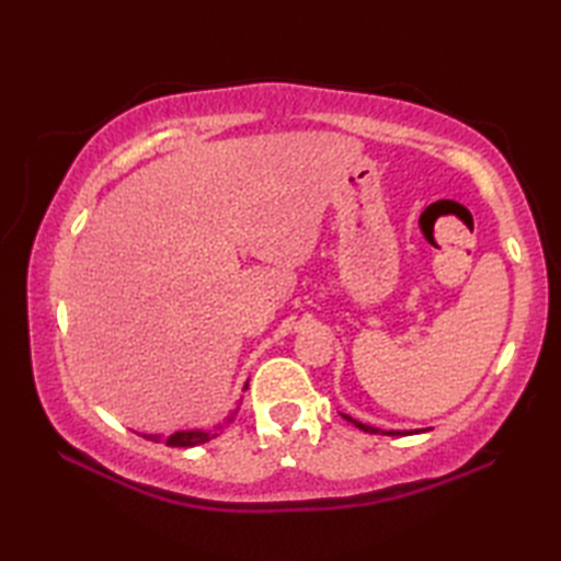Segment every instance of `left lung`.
Returning <instances> with one entry per match:
<instances>
[{
  "label": "left lung",
  "instance_id": "left-lung-1",
  "mask_svg": "<svg viewBox=\"0 0 561 561\" xmlns=\"http://www.w3.org/2000/svg\"><path fill=\"white\" fill-rule=\"evenodd\" d=\"M344 420L347 422H352L354 426H359L362 432H366V434H386V436H404V434H416V432H398V428H390V432H383V428H376V426H368V424H362V422H356V420H352V416H347V414H342Z\"/></svg>",
  "mask_w": 561,
  "mask_h": 561
}]
</instances>
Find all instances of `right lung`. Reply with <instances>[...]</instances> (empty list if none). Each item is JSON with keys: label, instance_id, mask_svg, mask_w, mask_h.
Listing matches in <instances>:
<instances>
[{"label": "right lung", "instance_id": "right-lung-1", "mask_svg": "<svg viewBox=\"0 0 561 561\" xmlns=\"http://www.w3.org/2000/svg\"><path fill=\"white\" fill-rule=\"evenodd\" d=\"M243 390H248V383L243 386ZM238 410H241V400H238L236 410L231 412L229 420H226V424L233 422V416H236ZM221 428H224V424L214 426V428H187V432H175V434H171L169 438H165V446H173V448H193V446H199V444H207V440L217 438V436L221 434ZM141 436L149 438V440H157V444L161 440V434H141Z\"/></svg>", "mask_w": 561, "mask_h": 561}]
</instances>
